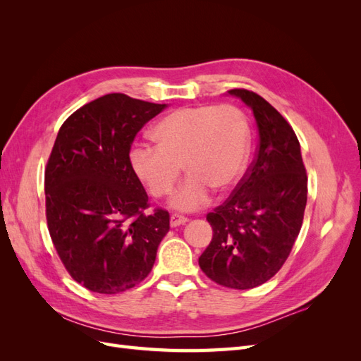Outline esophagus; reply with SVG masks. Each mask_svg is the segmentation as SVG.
I'll use <instances>...</instances> for the list:
<instances>
[{
    "label": "esophagus",
    "mask_w": 361,
    "mask_h": 361,
    "mask_svg": "<svg viewBox=\"0 0 361 361\" xmlns=\"http://www.w3.org/2000/svg\"><path fill=\"white\" fill-rule=\"evenodd\" d=\"M187 221H188V218L183 216V215H179V214H173L170 216V226L171 227H178L180 224H185Z\"/></svg>",
    "instance_id": "34e87169"
}]
</instances>
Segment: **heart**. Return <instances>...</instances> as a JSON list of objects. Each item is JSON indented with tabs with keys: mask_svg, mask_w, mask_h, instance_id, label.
<instances>
[{
	"mask_svg": "<svg viewBox=\"0 0 361 361\" xmlns=\"http://www.w3.org/2000/svg\"><path fill=\"white\" fill-rule=\"evenodd\" d=\"M157 146L140 143L130 149V164L154 197L174 192L171 206L199 209L212 190L226 192L241 179L250 154V129L244 114L233 105H194L164 116L152 130Z\"/></svg>",
	"mask_w": 361,
	"mask_h": 361,
	"instance_id": "1",
	"label": "heart"
}]
</instances>
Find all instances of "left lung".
<instances>
[{
  "instance_id": "8db88e82",
  "label": "left lung",
  "mask_w": 361,
  "mask_h": 361,
  "mask_svg": "<svg viewBox=\"0 0 361 361\" xmlns=\"http://www.w3.org/2000/svg\"><path fill=\"white\" fill-rule=\"evenodd\" d=\"M228 94L253 110L259 145L233 192L206 215L214 235L199 265L216 285L244 290L274 277L289 257L307 203V173L300 141L274 106L245 89Z\"/></svg>"
}]
</instances>
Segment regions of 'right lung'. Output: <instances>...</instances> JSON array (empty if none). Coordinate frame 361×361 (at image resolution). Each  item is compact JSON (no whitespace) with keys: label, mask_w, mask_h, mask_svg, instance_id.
Instances as JSON below:
<instances>
[{"label":"right lung","mask_w":361,"mask_h":361,"mask_svg":"<svg viewBox=\"0 0 361 361\" xmlns=\"http://www.w3.org/2000/svg\"><path fill=\"white\" fill-rule=\"evenodd\" d=\"M166 104L110 93L61 125L45 169L47 223L71 277L97 293L143 281L170 228V214H146L149 197L130 164L138 130Z\"/></svg>","instance_id":"add662e5"}]
</instances>
